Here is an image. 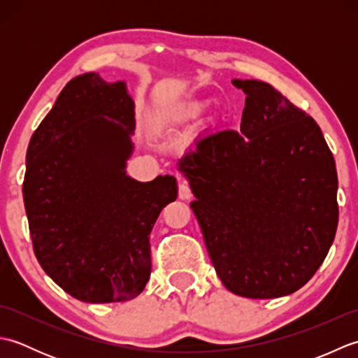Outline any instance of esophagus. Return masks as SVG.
I'll list each match as a JSON object with an SVG mask.
<instances>
[{
  "instance_id": "34e87169",
  "label": "esophagus",
  "mask_w": 358,
  "mask_h": 358,
  "mask_svg": "<svg viewBox=\"0 0 358 358\" xmlns=\"http://www.w3.org/2000/svg\"><path fill=\"white\" fill-rule=\"evenodd\" d=\"M178 196H180L181 200H189L192 196L191 187H189V185L186 183V181H181V183L178 185Z\"/></svg>"
}]
</instances>
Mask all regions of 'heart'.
Returning <instances> with one entry per match:
<instances>
[{"label": "heart", "instance_id": "heart-1", "mask_svg": "<svg viewBox=\"0 0 358 358\" xmlns=\"http://www.w3.org/2000/svg\"><path fill=\"white\" fill-rule=\"evenodd\" d=\"M201 110H203L201 103H191L187 104L186 108H183V110H180L178 118H192L195 115H199Z\"/></svg>", "mask_w": 358, "mask_h": 358}]
</instances>
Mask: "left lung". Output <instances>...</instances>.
I'll return each instance as SVG.
<instances>
[{"instance_id": "left-lung-1", "label": "left lung", "mask_w": 358, "mask_h": 358, "mask_svg": "<svg viewBox=\"0 0 358 358\" xmlns=\"http://www.w3.org/2000/svg\"><path fill=\"white\" fill-rule=\"evenodd\" d=\"M246 94L240 131L196 140L178 159L217 275L246 299L299 291L329 252L338 224L337 169L313 117L268 83Z\"/></svg>"}]
</instances>
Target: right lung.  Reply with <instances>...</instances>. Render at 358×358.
Listing matches in <instances>:
<instances>
[{"mask_svg":"<svg viewBox=\"0 0 358 358\" xmlns=\"http://www.w3.org/2000/svg\"><path fill=\"white\" fill-rule=\"evenodd\" d=\"M135 106L124 81L67 83L30 138L22 196L44 272L86 303L135 299L150 277L152 232L177 180L126 175Z\"/></svg>","mask_w":358,"mask_h":358,"instance_id":"right-lung-1","label":"right lung"}]
</instances>
